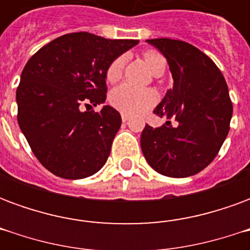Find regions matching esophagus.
Wrapping results in <instances>:
<instances>
[{
  "mask_svg": "<svg viewBox=\"0 0 250 250\" xmlns=\"http://www.w3.org/2000/svg\"><path fill=\"white\" fill-rule=\"evenodd\" d=\"M128 119H130V116H128V115L122 114V120H123V122H127Z\"/></svg>",
  "mask_w": 250,
  "mask_h": 250,
  "instance_id": "esophagus-1",
  "label": "esophagus"
}]
</instances>
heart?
<instances>
[{
    "label": "heart",
    "mask_w": 250,
    "mask_h": 250,
    "mask_svg": "<svg viewBox=\"0 0 250 250\" xmlns=\"http://www.w3.org/2000/svg\"><path fill=\"white\" fill-rule=\"evenodd\" d=\"M145 62L155 76H161L166 68V59L162 53L157 51H147L145 55ZM125 57L119 56L115 59L107 68L105 77L109 83L119 80L123 73ZM158 95L150 88H136L131 84H122L114 88L109 93V104L115 109L125 115H136L145 112L146 109L157 103Z\"/></svg>",
    "instance_id": "heart-1"
}]
</instances>
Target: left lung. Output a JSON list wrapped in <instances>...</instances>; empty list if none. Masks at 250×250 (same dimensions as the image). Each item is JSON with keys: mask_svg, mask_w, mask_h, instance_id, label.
<instances>
[{"mask_svg": "<svg viewBox=\"0 0 250 250\" xmlns=\"http://www.w3.org/2000/svg\"><path fill=\"white\" fill-rule=\"evenodd\" d=\"M166 57L173 88L154 109L167 122L142 131V152L155 171L186 178L202 171L217 157L229 132L233 105L228 84L209 56L188 42L147 40Z\"/></svg>", "mask_w": 250, "mask_h": 250, "instance_id": "obj_1", "label": "left lung"}]
</instances>
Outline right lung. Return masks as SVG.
Segmentation results:
<instances>
[{
  "instance_id": "right-lung-1",
  "label": "right lung",
  "mask_w": 250,
  "mask_h": 250,
  "mask_svg": "<svg viewBox=\"0 0 250 250\" xmlns=\"http://www.w3.org/2000/svg\"><path fill=\"white\" fill-rule=\"evenodd\" d=\"M138 42L68 33L26 62L16 92L17 120L36 158L52 174L82 179L105 165L120 114L109 105L99 112L82 108L105 102L107 68Z\"/></svg>"
}]
</instances>
